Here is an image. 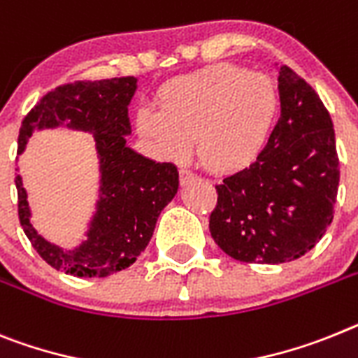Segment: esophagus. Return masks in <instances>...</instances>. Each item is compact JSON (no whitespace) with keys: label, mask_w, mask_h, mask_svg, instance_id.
Returning <instances> with one entry per match:
<instances>
[{"label":"esophagus","mask_w":358,"mask_h":358,"mask_svg":"<svg viewBox=\"0 0 358 358\" xmlns=\"http://www.w3.org/2000/svg\"><path fill=\"white\" fill-rule=\"evenodd\" d=\"M195 179H197V176L194 172H190V170H186V168L179 170V181H181V185H188V182L195 181Z\"/></svg>","instance_id":"1"}]
</instances>
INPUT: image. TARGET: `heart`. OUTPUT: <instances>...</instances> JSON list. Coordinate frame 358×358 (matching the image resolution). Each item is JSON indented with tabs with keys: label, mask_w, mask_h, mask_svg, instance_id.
I'll use <instances>...</instances> for the list:
<instances>
[{
	"label": "heart",
	"mask_w": 358,
	"mask_h": 358,
	"mask_svg": "<svg viewBox=\"0 0 358 358\" xmlns=\"http://www.w3.org/2000/svg\"><path fill=\"white\" fill-rule=\"evenodd\" d=\"M159 108L136 112L137 134L168 159L197 145L201 163L235 173L261 157L279 117L280 97L270 78L234 63H215L170 79L157 92Z\"/></svg>",
	"instance_id": "1"
}]
</instances>
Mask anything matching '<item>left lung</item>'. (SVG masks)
Listing matches in <instances>:
<instances>
[{
    "instance_id": "1",
    "label": "left lung",
    "mask_w": 358,
    "mask_h": 358,
    "mask_svg": "<svg viewBox=\"0 0 358 358\" xmlns=\"http://www.w3.org/2000/svg\"><path fill=\"white\" fill-rule=\"evenodd\" d=\"M280 117L261 157L217 185L210 231L243 262L280 264L315 248L333 221L338 168L335 130L324 103L282 65Z\"/></svg>"
}]
</instances>
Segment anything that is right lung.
Listing matches in <instances>:
<instances>
[{
  "mask_svg": "<svg viewBox=\"0 0 358 358\" xmlns=\"http://www.w3.org/2000/svg\"><path fill=\"white\" fill-rule=\"evenodd\" d=\"M137 79H101L61 85L39 99L25 115L17 137V154L38 128L66 127L94 134L101 170V197L90 230L79 248L65 252L50 244L30 222L21 177L16 176L17 215L34 250L52 268L76 277H108L136 262L148 246L161 210L179 188L172 163H155L127 146L132 132L128 105Z\"/></svg>",
  "mask_w": 358,
  "mask_h": 358,
  "instance_id": "1",
  "label": "right lung"
}]
</instances>
